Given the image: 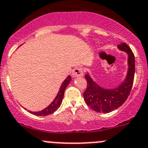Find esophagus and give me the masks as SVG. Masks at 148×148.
Listing matches in <instances>:
<instances>
[{"label": "esophagus", "mask_w": 148, "mask_h": 148, "mask_svg": "<svg viewBox=\"0 0 148 148\" xmlns=\"http://www.w3.org/2000/svg\"><path fill=\"white\" fill-rule=\"evenodd\" d=\"M83 75V71L81 68L79 67H76L72 71V74H71V76L74 78H76V77H82Z\"/></svg>", "instance_id": "1"}]
</instances>
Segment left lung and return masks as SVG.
<instances>
[{"label":"left lung","mask_w":148,"mask_h":148,"mask_svg":"<svg viewBox=\"0 0 148 148\" xmlns=\"http://www.w3.org/2000/svg\"><path fill=\"white\" fill-rule=\"evenodd\" d=\"M118 49L128 55V71L123 80L113 88H105L91 77L87 72V89L83 94L84 100L87 105L97 112L109 113L118 109L125 101L129 96L134 82L135 73V58L130 47L121 43Z\"/></svg>","instance_id":"obj_1"}]
</instances>
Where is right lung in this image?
<instances>
[{"instance_id": "right-lung-1", "label": "right lung", "mask_w": 148, "mask_h": 148, "mask_svg": "<svg viewBox=\"0 0 148 148\" xmlns=\"http://www.w3.org/2000/svg\"><path fill=\"white\" fill-rule=\"evenodd\" d=\"M71 81V76L69 75L66 78L64 81L63 82V83L61 84L60 87V89L58 90V93H57V96H55V98L54 99V100L49 103V105L45 108L44 110H41V111L38 112H32L29 111L31 114H35L37 116H46L48 114H52L53 112H55L56 110H58V109L60 107V106L61 105L62 101H63V96H64V92L66 88H67V86L69 85V84L70 83V82Z\"/></svg>"}]
</instances>
